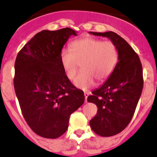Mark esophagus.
<instances>
[{
  "instance_id": "obj_1",
  "label": "esophagus",
  "mask_w": 157,
  "mask_h": 157,
  "mask_svg": "<svg viewBox=\"0 0 157 157\" xmlns=\"http://www.w3.org/2000/svg\"><path fill=\"white\" fill-rule=\"evenodd\" d=\"M90 94L89 92H84V95H85V102H87V97Z\"/></svg>"
}]
</instances>
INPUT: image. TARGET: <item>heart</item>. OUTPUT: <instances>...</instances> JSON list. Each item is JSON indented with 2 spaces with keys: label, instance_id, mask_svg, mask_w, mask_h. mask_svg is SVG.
Returning <instances> with one entry per match:
<instances>
[{
  "label": "heart",
  "instance_id": "obj_1",
  "mask_svg": "<svg viewBox=\"0 0 157 157\" xmlns=\"http://www.w3.org/2000/svg\"><path fill=\"white\" fill-rule=\"evenodd\" d=\"M70 48L61 51V65L70 80L75 79L81 65L82 71L74 83L82 90L91 87L95 80H107L119 62L118 49L111 41L85 37L72 41Z\"/></svg>",
  "mask_w": 157,
  "mask_h": 157
}]
</instances>
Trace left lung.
Wrapping results in <instances>:
<instances>
[{"instance_id": "8db88e82", "label": "left lung", "mask_w": 157, "mask_h": 157, "mask_svg": "<svg viewBox=\"0 0 157 157\" xmlns=\"http://www.w3.org/2000/svg\"><path fill=\"white\" fill-rule=\"evenodd\" d=\"M90 33L109 38L119 51L113 73L87 98L98 107L96 116L90 120L91 129L101 136H112L121 132L132 119L143 90L142 65L132 46L117 33Z\"/></svg>"}]
</instances>
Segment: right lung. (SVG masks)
<instances>
[{"instance_id":"obj_1","label":"right lung","mask_w":157,"mask_h":157,"mask_svg":"<svg viewBox=\"0 0 157 157\" xmlns=\"http://www.w3.org/2000/svg\"><path fill=\"white\" fill-rule=\"evenodd\" d=\"M71 28L42 30L19 51L13 84L23 117L38 136L55 139L66 132L70 116L83 104L85 96L67 77L60 53Z\"/></svg>"}]
</instances>
